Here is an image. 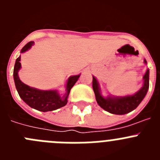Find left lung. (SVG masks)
<instances>
[{"label": "left lung", "instance_id": "1", "mask_svg": "<svg viewBox=\"0 0 160 160\" xmlns=\"http://www.w3.org/2000/svg\"><path fill=\"white\" fill-rule=\"evenodd\" d=\"M144 62L147 63L146 60H144ZM143 86L136 94L126 96V97H108L107 98H105L100 94L98 83L95 78L93 77V90L95 94L96 101L98 104L105 111L111 114H125L131 112L139 105V103L142 101L147 94L148 90L149 88V70H147L145 75L143 76Z\"/></svg>", "mask_w": 160, "mask_h": 160}]
</instances>
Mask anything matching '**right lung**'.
Segmentation results:
<instances>
[{"mask_svg":"<svg viewBox=\"0 0 160 160\" xmlns=\"http://www.w3.org/2000/svg\"><path fill=\"white\" fill-rule=\"evenodd\" d=\"M33 43H34L33 42H28L22 48L21 52L24 53L28 50L33 45ZM20 61H21V56L17 58L16 62H15L13 78L19 96L22 98V99L25 103H27L32 108L36 109L38 111H43V112L54 111L66 105L67 98L70 94V90L78 81V79L80 77V74L69 78L67 84H66V94L62 97H61L56 90H39L34 88H31L29 86L22 82L20 80L18 73V70L21 68Z\"/></svg>","mask_w":160,"mask_h":160,"instance_id":"right-lung-1","label":"right lung"}]
</instances>
